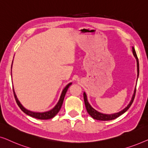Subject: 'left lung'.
Here are the masks:
<instances>
[{
	"label": "left lung",
	"mask_w": 148,
	"mask_h": 148,
	"mask_svg": "<svg viewBox=\"0 0 148 148\" xmlns=\"http://www.w3.org/2000/svg\"><path fill=\"white\" fill-rule=\"evenodd\" d=\"M132 52L133 54V56H135V58H136V61H137V79H138L139 77V60H138V58H137L136 52H135V48L132 47ZM137 86V84H136ZM135 92H136V86H135V90H134V92H133V96L131 98V100L130 101V102L129 103V104L125 107L124 109H123L122 110H121L120 112H116V113H114V114H103L102 112H98L96 110H95L94 108H92V106L90 104V103L88 102V98H87V95L86 94V92H84V102H85V105H86V110L88 111V114L90 115L94 119H96V120H99V121H110V120H113V119H115L117 117H119V116H121V114H123V113H125L126 111L128 110V109L130 108V106L132 104V103L134 100L135 98Z\"/></svg>",
	"instance_id": "8db88e82"
}]
</instances>
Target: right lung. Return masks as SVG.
<instances>
[{"label": "right lung", "instance_id": "1", "mask_svg": "<svg viewBox=\"0 0 148 148\" xmlns=\"http://www.w3.org/2000/svg\"><path fill=\"white\" fill-rule=\"evenodd\" d=\"M12 64H13V62H12ZM11 69H12V65H11ZM71 84H72V83H69V84L66 85L65 88L62 90L61 95H60V96L59 100H58L57 104L54 106V108H52V109H50V110H48V111H45V112H34V111L29 110H27V109H26L25 107H24L23 105L21 104V102H19V100H18L17 95L15 94V90H14V89H13V90L14 96H15L16 102H17L18 106H19V108H21V110L23 111L24 113H25L26 114L29 115V116H30L34 117V118L40 119V120H46V119H50L53 118V117L55 116L56 114L59 112L60 108H61L62 103H63V100H64V96H65L66 93V92H67L68 88H69Z\"/></svg>", "mask_w": 148, "mask_h": 148}]
</instances>
